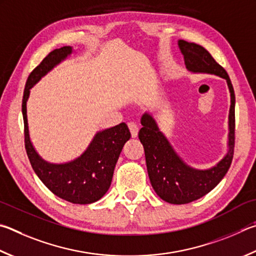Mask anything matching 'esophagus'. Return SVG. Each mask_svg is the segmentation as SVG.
I'll use <instances>...</instances> for the list:
<instances>
[{
	"label": "esophagus",
	"instance_id": "1",
	"mask_svg": "<svg viewBox=\"0 0 256 256\" xmlns=\"http://www.w3.org/2000/svg\"><path fill=\"white\" fill-rule=\"evenodd\" d=\"M128 126L130 128V132H131V136L133 138H136L138 133V125L134 122H128Z\"/></svg>",
	"mask_w": 256,
	"mask_h": 256
}]
</instances>
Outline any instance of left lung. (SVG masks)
Returning <instances> with one entry per match:
<instances>
[{
  "instance_id": "obj_1",
  "label": "left lung",
  "mask_w": 256,
  "mask_h": 256,
  "mask_svg": "<svg viewBox=\"0 0 256 256\" xmlns=\"http://www.w3.org/2000/svg\"><path fill=\"white\" fill-rule=\"evenodd\" d=\"M178 46L189 72L212 74L224 78L230 92L228 152L215 166L207 170H197L186 164L158 128L154 118L148 113L142 115L143 128L138 132V138L144 148L152 187L162 200L181 205L197 200L212 192L230 169L235 146V94L228 74L205 48L184 40H179Z\"/></svg>"
}]
</instances>
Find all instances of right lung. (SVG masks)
Segmentation results:
<instances>
[{
	"mask_svg": "<svg viewBox=\"0 0 256 256\" xmlns=\"http://www.w3.org/2000/svg\"><path fill=\"white\" fill-rule=\"evenodd\" d=\"M72 52V48L69 46L54 49L28 77L22 98L24 146L34 172L51 192L69 202L86 205L100 200L108 192L120 153L125 142L131 138V133L125 123L97 132L86 151L67 164H49L36 153L30 141L28 128L26 100L30 90Z\"/></svg>",
	"mask_w": 256,
	"mask_h": 256,
	"instance_id": "obj_1",
	"label": "right lung"
}]
</instances>
